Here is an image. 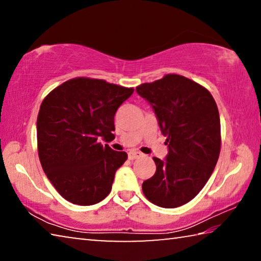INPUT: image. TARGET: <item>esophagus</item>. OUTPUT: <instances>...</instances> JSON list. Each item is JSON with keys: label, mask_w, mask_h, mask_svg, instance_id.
<instances>
[{"label": "esophagus", "mask_w": 261, "mask_h": 261, "mask_svg": "<svg viewBox=\"0 0 261 261\" xmlns=\"http://www.w3.org/2000/svg\"><path fill=\"white\" fill-rule=\"evenodd\" d=\"M141 155H143V153L136 151V149H134V151H130V152H129V159H130V160H135V159L140 158Z\"/></svg>", "instance_id": "obj_1"}]
</instances>
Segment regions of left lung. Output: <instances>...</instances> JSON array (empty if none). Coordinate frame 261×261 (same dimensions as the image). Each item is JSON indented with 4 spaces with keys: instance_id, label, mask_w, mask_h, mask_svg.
<instances>
[{
    "instance_id": "8db88e82",
    "label": "left lung",
    "mask_w": 261,
    "mask_h": 261,
    "mask_svg": "<svg viewBox=\"0 0 261 261\" xmlns=\"http://www.w3.org/2000/svg\"><path fill=\"white\" fill-rule=\"evenodd\" d=\"M136 91L152 106L168 145L165 160L153 158L156 171L143 183V192L154 205L179 207L201 191L218 162V106L205 87L179 74H167Z\"/></svg>"
}]
</instances>
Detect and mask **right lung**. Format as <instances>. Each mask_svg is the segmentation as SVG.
Segmentation results:
<instances>
[{
    "label": "right lung",
    "instance_id": "right-lung-1",
    "mask_svg": "<svg viewBox=\"0 0 261 261\" xmlns=\"http://www.w3.org/2000/svg\"><path fill=\"white\" fill-rule=\"evenodd\" d=\"M134 88L102 79L73 78L42 101L37 120L42 169L62 197L81 206L108 196L115 173L127 159L99 139L112 141L114 117Z\"/></svg>",
    "mask_w": 261,
    "mask_h": 261
}]
</instances>
